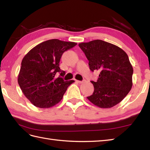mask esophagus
<instances>
[{"label":"esophagus","mask_w":150,"mask_h":150,"mask_svg":"<svg viewBox=\"0 0 150 150\" xmlns=\"http://www.w3.org/2000/svg\"><path fill=\"white\" fill-rule=\"evenodd\" d=\"M75 81L77 82V83H79V84H81L83 82V81H78V80H75Z\"/></svg>","instance_id":"esophagus-1"}]
</instances>
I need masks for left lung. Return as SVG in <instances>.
Segmentation results:
<instances>
[{
  "mask_svg": "<svg viewBox=\"0 0 150 150\" xmlns=\"http://www.w3.org/2000/svg\"><path fill=\"white\" fill-rule=\"evenodd\" d=\"M89 60L91 71H100L97 81H91L93 94L88 99L101 108H110L122 101L132 87L133 67L123 50L102 40L79 44Z\"/></svg>",
  "mask_w": 150,
  "mask_h": 150,
  "instance_id": "8db88e82",
  "label": "left lung"
}]
</instances>
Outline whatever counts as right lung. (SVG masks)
Segmentation results:
<instances>
[{"mask_svg": "<svg viewBox=\"0 0 150 150\" xmlns=\"http://www.w3.org/2000/svg\"><path fill=\"white\" fill-rule=\"evenodd\" d=\"M76 45V42L51 39L38 44L24 56L18 83L25 97L35 106H54L74 82L63 80L66 73L60 69L59 62L63 53ZM57 74H60L59 78L56 77Z\"/></svg>", "mask_w": 150, "mask_h": 150, "instance_id": "add662e5", "label": "right lung"}]
</instances>
